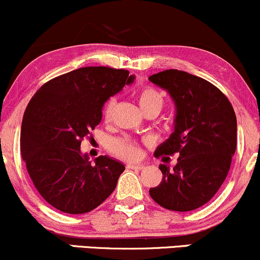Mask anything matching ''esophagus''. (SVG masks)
<instances>
[{"label": "esophagus", "mask_w": 260, "mask_h": 260, "mask_svg": "<svg viewBox=\"0 0 260 260\" xmlns=\"http://www.w3.org/2000/svg\"><path fill=\"white\" fill-rule=\"evenodd\" d=\"M128 169H135V170H142L144 169L143 164H127Z\"/></svg>", "instance_id": "1"}]
</instances>
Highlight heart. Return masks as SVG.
Masks as SVG:
<instances>
[{"label": "heart", "mask_w": 260, "mask_h": 260, "mask_svg": "<svg viewBox=\"0 0 260 260\" xmlns=\"http://www.w3.org/2000/svg\"><path fill=\"white\" fill-rule=\"evenodd\" d=\"M138 102L139 106H141L143 112L148 110H161L162 105H164V95H162L161 91H159L158 88L153 86H145L139 91L138 93ZM116 106V100L111 98L105 104L104 106V116L105 118H110L112 116L113 110ZM108 149L111 150L116 155L121 156L124 159H137L139 158V148L136 144L131 143V142L125 141H118V139H113L108 144Z\"/></svg>", "instance_id": "b5f03b06"}]
</instances>
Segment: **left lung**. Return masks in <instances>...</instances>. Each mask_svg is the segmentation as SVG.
Returning <instances> with one entry per match:
<instances>
[{"label":"left lung","instance_id":"1","mask_svg":"<svg viewBox=\"0 0 260 260\" xmlns=\"http://www.w3.org/2000/svg\"><path fill=\"white\" fill-rule=\"evenodd\" d=\"M149 81L175 105L174 132L154 155L179 154L172 169L159 165L164 176L149 193L167 210H196L215 196L230 172L237 147L236 113L226 96L199 76L172 69L154 74Z\"/></svg>","mask_w":260,"mask_h":260}]
</instances>
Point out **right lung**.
I'll return each instance as SVG.
<instances>
[{
	"instance_id": "add662e5",
	"label": "right lung",
	"mask_w": 260,
	"mask_h": 260,
	"mask_svg": "<svg viewBox=\"0 0 260 260\" xmlns=\"http://www.w3.org/2000/svg\"><path fill=\"white\" fill-rule=\"evenodd\" d=\"M135 79L123 69L80 68L45 82L28 104L22 158L38 192L56 210L90 212L116 189L124 165L107 155L91 164L80 145L101 122L105 102Z\"/></svg>"
}]
</instances>
